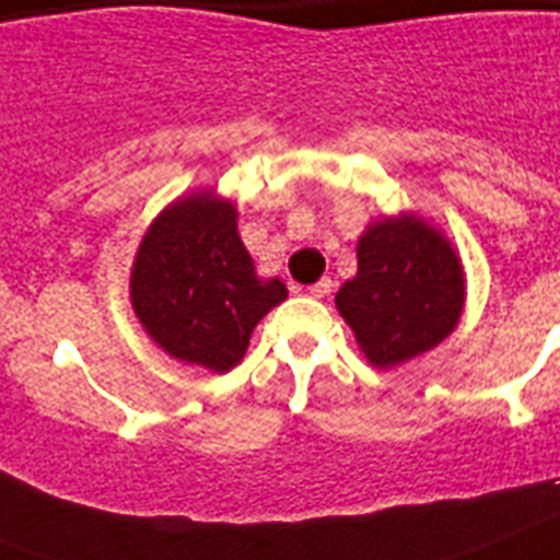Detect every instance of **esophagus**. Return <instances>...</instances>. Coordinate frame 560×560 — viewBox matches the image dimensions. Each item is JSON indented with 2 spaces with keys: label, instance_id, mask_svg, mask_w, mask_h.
<instances>
[{
  "label": "esophagus",
  "instance_id": "34e87169",
  "mask_svg": "<svg viewBox=\"0 0 560 560\" xmlns=\"http://www.w3.org/2000/svg\"><path fill=\"white\" fill-rule=\"evenodd\" d=\"M330 290H334V281H330V279H319V281H316V284H311V288H307V293H311L313 299H325V295L330 293Z\"/></svg>",
  "mask_w": 560,
  "mask_h": 560
}]
</instances>
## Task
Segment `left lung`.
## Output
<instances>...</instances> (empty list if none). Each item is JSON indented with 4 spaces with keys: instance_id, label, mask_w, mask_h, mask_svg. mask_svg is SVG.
Returning <instances> with one entry per match:
<instances>
[{
    "instance_id": "1",
    "label": "left lung",
    "mask_w": 560,
    "mask_h": 560,
    "mask_svg": "<svg viewBox=\"0 0 560 560\" xmlns=\"http://www.w3.org/2000/svg\"><path fill=\"white\" fill-rule=\"evenodd\" d=\"M357 261V276L336 293V307L371 365H402L457 327L466 299L463 265L429 221H374L359 238Z\"/></svg>"
}]
</instances>
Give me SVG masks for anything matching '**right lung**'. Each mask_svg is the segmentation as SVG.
Masks as SVG:
<instances>
[{
	"instance_id": "1",
	"label": "right lung",
	"mask_w": 560,
	"mask_h": 560,
	"mask_svg": "<svg viewBox=\"0 0 560 560\" xmlns=\"http://www.w3.org/2000/svg\"><path fill=\"white\" fill-rule=\"evenodd\" d=\"M131 307L170 357L224 374L247 353L253 327L288 299L258 279L238 238L233 201L212 189L177 198L154 218L131 267Z\"/></svg>"
}]
</instances>
